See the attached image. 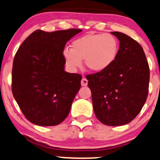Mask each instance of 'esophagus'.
<instances>
[{
    "label": "esophagus",
    "instance_id": "obj_1",
    "mask_svg": "<svg viewBox=\"0 0 160 160\" xmlns=\"http://www.w3.org/2000/svg\"><path fill=\"white\" fill-rule=\"evenodd\" d=\"M87 84H88V80H87V79L85 78V77H83L81 80L82 87H86V86H87Z\"/></svg>",
    "mask_w": 160,
    "mask_h": 160
}]
</instances>
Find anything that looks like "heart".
I'll use <instances>...</instances> for the list:
<instances>
[{"label":"heart","mask_w":160,"mask_h":160,"mask_svg":"<svg viewBox=\"0 0 160 160\" xmlns=\"http://www.w3.org/2000/svg\"><path fill=\"white\" fill-rule=\"evenodd\" d=\"M119 51L118 40L109 33L89 34L79 38L71 44V49L63 52L67 67L76 71L84 59L89 70L99 72L106 70L116 60Z\"/></svg>","instance_id":"obj_1"}]
</instances>
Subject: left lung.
Instances as JSON below:
<instances>
[{"label": "left lung", "mask_w": 160, "mask_h": 160, "mask_svg": "<svg viewBox=\"0 0 160 160\" xmlns=\"http://www.w3.org/2000/svg\"><path fill=\"white\" fill-rule=\"evenodd\" d=\"M120 42L112 66L87 75L93 109L100 122L120 126L131 122L144 106L149 91L150 68L141 45L119 32H112Z\"/></svg>", "instance_id": "obj_1"}]
</instances>
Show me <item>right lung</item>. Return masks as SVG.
<instances>
[{
	"label": "right lung",
	"instance_id": "1",
	"mask_svg": "<svg viewBox=\"0 0 160 160\" xmlns=\"http://www.w3.org/2000/svg\"><path fill=\"white\" fill-rule=\"evenodd\" d=\"M81 29L36 30L15 54L12 92L23 115L39 126L61 124L69 114L82 77L64 71L63 51Z\"/></svg>",
	"mask_w": 160,
	"mask_h": 160
}]
</instances>
